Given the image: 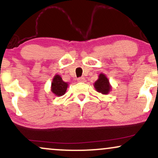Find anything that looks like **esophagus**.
Instances as JSON below:
<instances>
[{"mask_svg": "<svg viewBox=\"0 0 158 158\" xmlns=\"http://www.w3.org/2000/svg\"><path fill=\"white\" fill-rule=\"evenodd\" d=\"M78 80V81H79V82H85V78H84V77H80V78H79V79H77Z\"/></svg>", "mask_w": 158, "mask_h": 158, "instance_id": "obj_1", "label": "esophagus"}]
</instances>
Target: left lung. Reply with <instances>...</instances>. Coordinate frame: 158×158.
Returning <instances> with one entry per match:
<instances>
[{
  "label": "left lung",
  "instance_id": "left-lung-1",
  "mask_svg": "<svg viewBox=\"0 0 158 158\" xmlns=\"http://www.w3.org/2000/svg\"><path fill=\"white\" fill-rule=\"evenodd\" d=\"M94 88L99 93L107 95L111 90V85H110L109 80L104 73H100L99 78L94 84Z\"/></svg>",
  "mask_w": 158,
  "mask_h": 158
}]
</instances>
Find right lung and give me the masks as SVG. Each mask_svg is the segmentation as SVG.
Masks as SVG:
<instances>
[{
    "mask_svg": "<svg viewBox=\"0 0 158 158\" xmlns=\"http://www.w3.org/2000/svg\"><path fill=\"white\" fill-rule=\"evenodd\" d=\"M68 84L62 80L61 77L58 74L54 76L51 83V91L54 95L57 97H61L66 93Z\"/></svg>",
    "mask_w": 158,
    "mask_h": 158,
    "instance_id": "add662e5",
    "label": "right lung"
}]
</instances>
